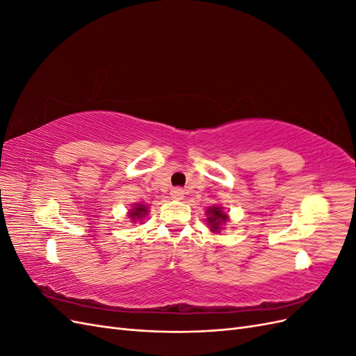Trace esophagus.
Masks as SVG:
<instances>
[{
    "label": "esophagus",
    "instance_id": "34e87169",
    "mask_svg": "<svg viewBox=\"0 0 356 356\" xmlns=\"http://www.w3.org/2000/svg\"><path fill=\"white\" fill-rule=\"evenodd\" d=\"M170 196H172V199H177V200H179V199L184 197V190L179 188V187H177V188H172V191H170Z\"/></svg>",
    "mask_w": 356,
    "mask_h": 356
}]
</instances>
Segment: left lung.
<instances>
[{
	"instance_id": "obj_1",
	"label": "left lung",
	"mask_w": 356,
	"mask_h": 356,
	"mask_svg": "<svg viewBox=\"0 0 356 356\" xmlns=\"http://www.w3.org/2000/svg\"><path fill=\"white\" fill-rule=\"evenodd\" d=\"M208 215H209V217H208V222L211 224V230H213V232L220 230L221 222H225V220H227V215H225V213L221 211V208H218V207L209 208Z\"/></svg>"
}]
</instances>
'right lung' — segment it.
<instances>
[{"label":"right lung","mask_w":356,"mask_h":356,"mask_svg":"<svg viewBox=\"0 0 356 356\" xmlns=\"http://www.w3.org/2000/svg\"><path fill=\"white\" fill-rule=\"evenodd\" d=\"M129 213H131V215H129V217H131L135 221L136 218H143L144 217V215L147 213V208L144 207V204H136L135 209H132Z\"/></svg>","instance_id":"right-lung-1"}]
</instances>
